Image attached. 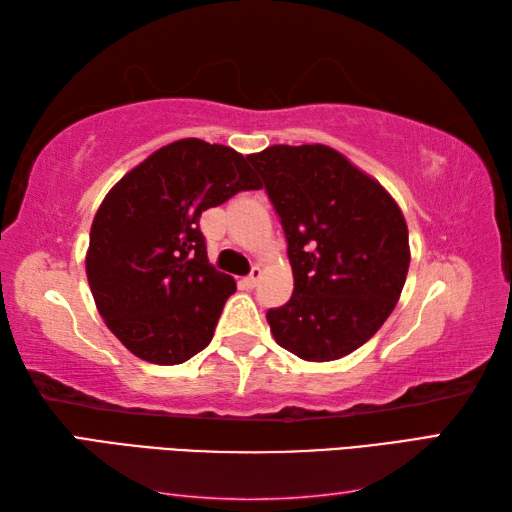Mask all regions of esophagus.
<instances>
[{"label": "esophagus", "instance_id": "esophagus-1", "mask_svg": "<svg viewBox=\"0 0 512 512\" xmlns=\"http://www.w3.org/2000/svg\"><path fill=\"white\" fill-rule=\"evenodd\" d=\"M262 275H264V270L259 268V266H255V268H253V273H250L248 277H244V279H242V284H244V286H248V288H255V286L259 284V279H262Z\"/></svg>", "mask_w": 512, "mask_h": 512}]
</instances>
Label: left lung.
<instances>
[{
	"label": "left lung",
	"mask_w": 512,
	"mask_h": 512,
	"mask_svg": "<svg viewBox=\"0 0 512 512\" xmlns=\"http://www.w3.org/2000/svg\"><path fill=\"white\" fill-rule=\"evenodd\" d=\"M246 158L281 217L295 279L286 306L266 314L270 332L303 361H339L396 308L411 262L405 215L328 145H273Z\"/></svg>",
	"instance_id": "8db88e82"
}]
</instances>
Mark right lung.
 I'll return each instance as SVG.
<instances>
[{
  "label": "right lung",
  "instance_id": "right-lung-1",
  "mask_svg": "<svg viewBox=\"0 0 512 512\" xmlns=\"http://www.w3.org/2000/svg\"><path fill=\"white\" fill-rule=\"evenodd\" d=\"M262 189L239 151L182 138L156 149L105 195L85 273L107 328L134 356L180 365L213 339L237 284L206 257L200 215Z\"/></svg>",
  "mask_w": 512,
  "mask_h": 512
}]
</instances>
